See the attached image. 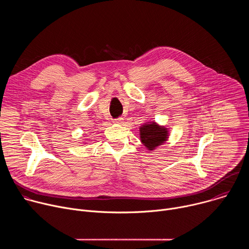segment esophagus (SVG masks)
Segmentation results:
<instances>
[{"instance_id":"esophagus-1","label":"esophagus","mask_w":249,"mask_h":249,"mask_svg":"<svg viewBox=\"0 0 249 249\" xmlns=\"http://www.w3.org/2000/svg\"><path fill=\"white\" fill-rule=\"evenodd\" d=\"M113 123H115V124H122V123H123V118L114 119V120H113Z\"/></svg>"}]
</instances>
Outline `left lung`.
<instances>
[{
  "instance_id": "obj_1",
  "label": "left lung",
  "mask_w": 249,
  "mask_h": 249,
  "mask_svg": "<svg viewBox=\"0 0 249 249\" xmlns=\"http://www.w3.org/2000/svg\"><path fill=\"white\" fill-rule=\"evenodd\" d=\"M169 136L168 129L160 126L155 121L147 122L140 127V140L149 151H154L163 145Z\"/></svg>"
}]
</instances>
